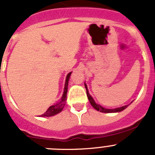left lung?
Segmentation results:
<instances>
[{"instance_id":"1","label":"left lung","mask_w":155,"mask_h":155,"mask_svg":"<svg viewBox=\"0 0 155 155\" xmlns=\"http://www.w3.org/2000/svg\"><path fill=\"white\" fill-rule=\"evenodd\" d=\"M86 88H87V87H86ZM87 98H88V100H89V102H90V104L91 105V106H92V107L94 108L95 110L99 111V112H101V113H116V112H121V111H123L124 109H125L127 107V105H125V106H123V107H121V108H118V109H104L103 107L100 106L99 105H97V104L94 102V101L93 100V98L89 95V94H88V91H87Z\"/></svg>"}]
</instances>
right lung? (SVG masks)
<instances>
[{
  "mask_svg": "<svg viewBox=\"0 0 155 155\" xmlns=\"http://www.w3.org/2000/svg\"><path fill=\"white\" fill-rule=\"evenodd\" d=\"M70 75H68V78H67V81H66L65 84V90H64V94L63 95V98L60 103L57 104L55 105H53L51 107H50L47 109L46 113L43 115H42V117H50V116H55V115L58 114L63 110L64 107L65 106L66 100H67V92H68V81H69Z\"/></svg>",
  "mask_w": 155,
  "mask_h": 155,
  "instance_id": "add662e5",
  "label": "right lung"
}]
</instances>
